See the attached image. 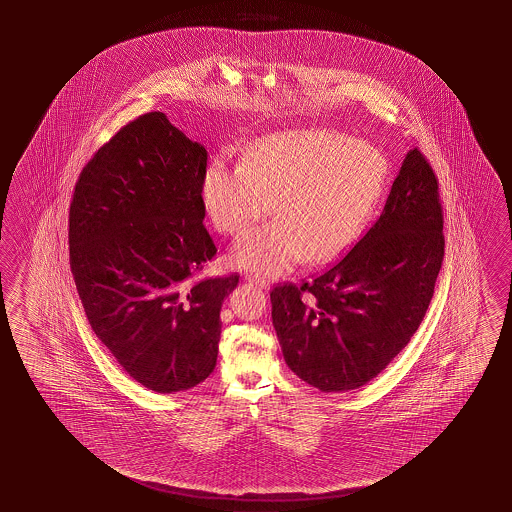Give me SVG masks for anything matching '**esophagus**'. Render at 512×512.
<instances>
[{
  "label": "esophagus",
  "instance_id": "1",
  "mask_svg": "<svg viewBox=\"0 0 512 512\" xmlns=\"http://www.w3.org/2000/svg\"><path fill=\"white\" fill-rule=\"evenodd\" d=\"M247 279H249V283H254L260 289H269V281L267 279L260 278V276H249Z\"/></svg>",
  "mask_w": 512,
  "mask_h": 512
}]
</instances>
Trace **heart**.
I'll return each mask as SVG.
<instances>
[{
    "label": "heart",
    "mask_w": 512,
    "mask_h": 512,
    "mask_svg": "<svg viewBox=\"0 0 512 512\" xmlns=\"http://www.w3.org/2000/svg\"><path fill=\"white\" fill-rule=\"evenodd\" d=\"M388 178L379 149L328 130L285 131L247 153L243 166L214 162L202 200L218 231L245 233L272 211L278 220L238 240V267L279 274L296 261L323 263L363 231Z\"/></svg>",
    "instance_id": "1"
}]
</instances>
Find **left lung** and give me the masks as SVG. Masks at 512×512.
Here are the masks:
<instances>
[{"instance_id": "8db88e82", "label": "left lung", "mask_w": 512, "mask_h": 512, "mask_svg": "<svg viewBox=\"0 0 512 512\" xmlns=\"http://www.w3.org/2000/svg\"><path fill=\"white\" fill-rule=\"evenodd\" d=\"M438 180L411 149L379 220L354 249L301 285L270 292L285 363L325 393L357 390L409 343L444 260Z\"/></svg>"}]
</instances>
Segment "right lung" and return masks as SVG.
<instances>
[{
  "label": "right lung",
  "instance_id": "right-lung-1",
  "mask_svg": "<svg viewBox=\"0 0 512 512\" xmlns=\"http://www.w3.org/2000/svg\"><path fill=\"white\" fill-rule=\"evenodd\" d=\"M205 168L204 146L164 113H144L88 160L70 204V269L88 323L124 372L157 393L213 373L223 299L240 279L196 278L216 254Z\"/></svg>",
  "mask_w": 512,
  "mask_h": 512
}]
</instances>
